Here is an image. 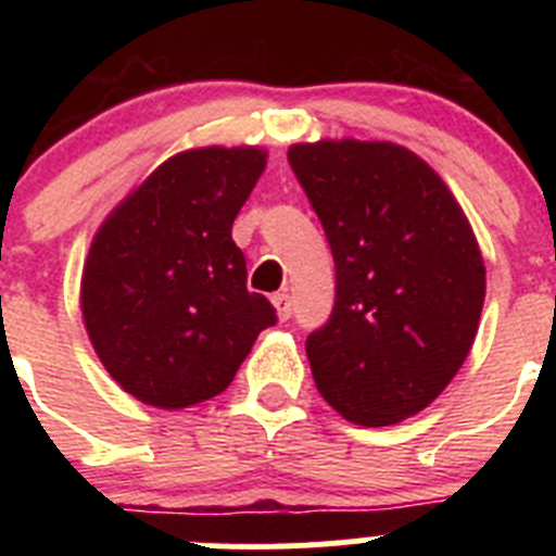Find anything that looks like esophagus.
I'll return each mask as SVG.
<instances>
[{
    "mask_svg": "<svg viewBox=\"0 0 556 556\" xmlns=\"http://www.w3.org/2000/svg\"><path fill=\"white\" fill-rule=\"evenodd\" d=\"M273 306L275 314H278V320H289V314H292V298L287 292L273 294Z\"/></svg>",
    "mask_w": 556,
    "mask_h": 556,
    "instance_id": "1",
    "label": "esophagus"
}]
</instances>
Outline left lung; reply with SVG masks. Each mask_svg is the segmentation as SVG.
Instances as JSON below:
<instances>
[{
    "mask_svg": "<svg viewBox=\"0 0 556 556\" xmlns=\"http://www.w3.org/2000/svg\"><path fill=\"white\" fill-rule=\"evenodd\" d=\"M337 267L331 320L306 339L314 384L356 426L424 412L465 365L484 258L445 180L392 141L289 147Z\"/></svg>",
    "mask_w": 556,
    "mask_h": 556,
    "instance_id": "obj_1",
    "label": "left lung"
}]
</instances>
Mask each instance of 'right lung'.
I'll list each match as a JSON object with an SVG mask.
<instances>
[{
    "label": "right lung",
    "mask_w": 556,
    "mask_h": 556,
    "mask_svg": "<svg viewBox=\"0 0 556 556\" xmlns=\"http://www.w3.org/2000/svg\"><path fill=\"white\" fill-rule=\"evenodd\" d=\"M267 166L262 147L166 159L105 217L88 248L80 308L111 378L141 404L186 409L228 390L275 323L230 228Z\"/></svg>",
    "instance_id": "1"
}]
</instances>
